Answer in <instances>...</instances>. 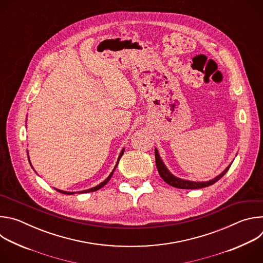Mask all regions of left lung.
I'll return each mask as SVG.
<instances>
[{"mask_svg": "<svg viewBox=\"0 0 263 263\" xmlns=\"http://www.w3.org/2000/svg\"><path fill=\"white\" fill-rule=\"evenodd\" d=\"M155 161H156V166L158 170V173L160 175V177L163 179L164 182H166L167 184H170L173 187H176V189H181V190H198V189H203V187L209 186L214 184L216 181H218L224 174L228 172V170L230 168L231 164L224 170L220 175H218L216 178H214L213 180L207 181V182H193V181H186V180H181L179 178H176L175 176H173L167 168L165 167V165L163 164L162 160L160 159V156L157 152V149L155 148Z\"/></svg>", "mask_w": 263, "mask_h": 263, "instance_id": "left-lung-1", "label": "left lung"}]
</instances>
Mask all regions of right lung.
<instances>
[{"label": "right lung", "mask_w": 263, "mask_h": 263, "mask_svg": "<svg viewBox=\"0 0 263 263\" xmlns=\"http://www.w3.org/2000/svg\"><path fill=\"white\" fill-rule=\"evenodd\" d=\"M123 154H124V149L123 151L121 152V155H120V157H119V160H118V163H117V165H116V167H115V170L117 168V166H118V164H119V161H120V159H121V157L123 156ZM115 170H114V172H115ZM114 172H112L110 175H109V177L104 181V182H102L101 184H99L98 186H96V187H92V189H90V190H87V191H83V192H79L78 194H83V193H92V192H96V191H98V190H100V189H102V187L104 186V185H106L107 184V182L110 180V178L112 177V175H114ZM57 192H59V193H61V194H64V195H72V194H74V193H68V192H62V191H59V190H56Z\"/></svg>", "instance_id": "1"}]
</instances>
